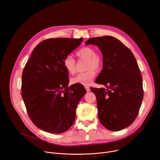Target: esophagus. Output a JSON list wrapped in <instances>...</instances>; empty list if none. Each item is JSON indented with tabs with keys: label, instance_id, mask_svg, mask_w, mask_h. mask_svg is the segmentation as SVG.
Segmentation results:
<instances>
[{
	"label": "esophagus",
	"instance_id": "esophagus-1",
	"mask_svg": "<svg viewBox=\"0 0 160 160\" xmlns=\"http://www.w3.org/2000/svg\"><path fill=\"white\" fill-rule=\"evenodd\" d=\"M85 89H86V90L87 91V92H88V91H90V87H89L88 86H87V85L85 86Z\"/></svg>",
	"mask_w": 160,
	"mask_h": 160
}]
</instances>
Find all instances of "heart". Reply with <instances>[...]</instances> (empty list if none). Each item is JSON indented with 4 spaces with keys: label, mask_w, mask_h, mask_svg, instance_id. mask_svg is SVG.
Wrapping results in <instances>:
<instances>
[{
    "label": "heart",
    "mask_w": 160,
    "mask_h": 160,
    "mask_svg": "<svg viewBox=\"0 0 160 160\" xmlns=\"http://www.w3.org/2000/svg\"><path fill=\"white\" fill-rule=\"evenodd\" d=\"M76 55L80 59H86L85 72L80 73L72 78L73 83L89 85L94 78L96 72L102 67L104 58L102 54L95 52L93 48L84 46L76 52ZM63 66L66 72L73 75L76 73V61L71 56H67L63 60Z\"/></svg>",
    "instance_id": "obj_1"
}]
</instances>
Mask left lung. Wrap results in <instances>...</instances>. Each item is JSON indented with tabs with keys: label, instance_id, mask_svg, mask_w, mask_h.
Instances as JSON below:
<instances>
[{
	"label": "left lung",
	"instance_id": "left-lung-1",
	"mask_svg": "<svg viewBox=\"0 0 160 160\" xmlns=\"http://www.w3.org/2000/svg\"><path fill=\"white\" fill-rule=\"evenodd\" d=\"M85 44L98 45L104 58L103 68L95 82L107 88H90L96 96L99 121L111 131L124 129L138 117L144 96L142 75L135 58L113 37L91 38Z\"/></svg>",
	"mask_w": 160,
	"mask_h": 160
}]
</instances>
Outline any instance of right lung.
<instances>
[{"instance_id": "right-lung-1", "label": "right lung", "mask_w": 160, "mask_h": 160, "mask_svg": "<svg viewBox=\"0 0 160 160\" xmlns=\"http://www.w3.org/2000/svg\"><path fill=\"white\" fill-rule=\"evenodd\" d=\"M80 38L44 40L34 48L22 73L21 96L28 115L38 128L52 133L69 129L75 119L84 87L68 86L64 59L78 48Z\"/></svg>"}]
</instances>
